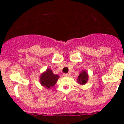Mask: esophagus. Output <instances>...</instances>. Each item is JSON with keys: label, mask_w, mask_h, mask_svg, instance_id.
Segmentation results:
<instances>
[{"label": "esophagus", "mask_w": 124, "mask_h": 124, "mask_svg": "<svg viewBox=\"0 0 124 124\" xmlns=\"http://www.w3.org/2000/svg\"><path fill=\"white\" fill-rule=\"evenodd\" d=\"M63 77H68V76H69V74H63Z\"/></svg>", "instance_id": "esophagus-1"}]
</instances>
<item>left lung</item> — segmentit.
<instances>
[{
    "mask_svg": "<svg viewBox=\"0 0 124 124\" xmlns=\"http://www.w3.org/2000/svg\"><path fill=\"white\" fill-rule=\"evenodd\" d=\"M88 78L89 76L87 72H86V70H83L82 71H81L79 76H78V78H77V82L79 85H84L88 81Z\"/></svg>",
    "mask_w": 124,
    "mask_h": 124,
    "instance_id": "obj_1",
    "label": "left lung"
}]
</instances>
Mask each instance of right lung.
<instances>
[{
	"label": "right lung",
	"mask_w": 124,
	"mask_h": 124,
	"mask_svg": "<svg viewBox=\"0 0 124 124\" xmlns=\"http://www.w3.org/2000/svg\"><path fill=\"white\" fill-rule=\"evenodd\" d=\"M59 78L58 75L54 74L52 70L47 68L46 71L42 72L39 77L40 84L47 89H50L54 86Z\"/></svg>",
	"instance_id": "obj_1"
}]
</instances>
